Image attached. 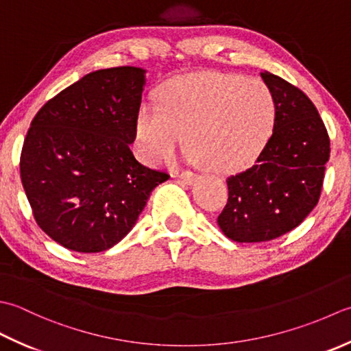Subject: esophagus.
Returning a JSON list of instances; mask_svg holds the SVG:
<instances>
[{
  "mask_svg": "<svg viewBox=\"0 0 351 351\" xmlns=\"http://www.w3.org/2000/svg\"><path fill=\"white\" fill-rule=\"evenodd\" d=\"M178 177L182 178V180L186 183V184H194L197 182V176L189 173V171H184V173L178 174Z\"/></svg>",
  "mask_w": 351,
  "mask_h": 351,
  "instance_id": "esophagus-1",
  "label": "esophagus"
}]
</instances>
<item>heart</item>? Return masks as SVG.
I'll return each mask as SVG.
<instances>
[{
    "mask_svg": "<svg viewBox=\"0 0 351 351\" xmlns=\"http://www.w3.org/2000/svg\"><path fill=\"white\" fill-rule=\"evenodd\" d=\"M276 121L271 90L254 78L219 74L177 77L159 90V106L144 104L136 118V148L156 165L182 145L189 160L218 174L250 165L265 147Z\"/></svg>",
    "mask_w": 351,
    "mask_h": 351,
    "instance_id": "1",
    "label": "heart"
}]
</instances>
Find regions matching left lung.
Returning <instances> with one entry per match:
<instances>
[{"label":"left lung","mask_w":351,"mask_h":351,"mask_svg":"<svg viewBox=\"0 0 351 351\" xmlns=\"http://www.w3.org/2000/svg\"><path fill=\"white\" fill-rule=\"evenodd\" d=\"M276 103L273 134L252 168L227 178L218 226L236 242H265L291 232L317 206L330 139L317 107L282 77L263 71Z\"/></svg>","instance_id":"left-lung-1"}]
</instances>
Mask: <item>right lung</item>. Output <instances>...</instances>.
I'll return each instance as SVG.
<instances>
[{"label": "right lung", "instance_id": "1", "mask_svg": "<svg viewBox=\"0 0 351 351\" xmlns=\"http://www.w3.org/2000/svg\"><path fill=\"white\" fill-rule=\"evenodd\" d=\"M145 73L119 66L86 74L32 121L21 180L36 223L62 247L99 253L117 245L169 178L130 149Z\"/></svg>", "mask_w": 351, "mask_h": 351}]
</instances>
